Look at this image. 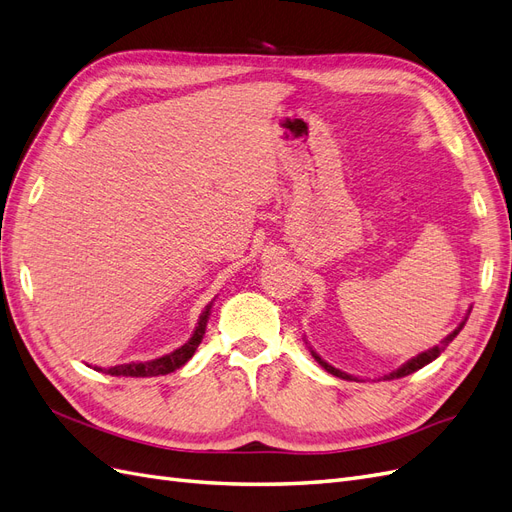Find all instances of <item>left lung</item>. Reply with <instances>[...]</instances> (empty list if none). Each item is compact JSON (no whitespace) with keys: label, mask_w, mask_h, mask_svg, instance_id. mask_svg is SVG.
Listing matches in <instances>:
<instances>
[{"label":"left lung","mask_w":512,"mask_h":512,"mask_svg":"<svg viewBox=\"0 0 512 512\" xmlns=\"http://www.w3.org/2000/svg\"><path fill=\"white\" fill-rule=\"evenodd\" d=\"M463 324H466V322H461L459 324V327L451 333V335H446L444 339H442V342L438 344V346H433V348H429L427 352H421V354H418V356H414V359H410L408 363H404V365H401L399 369H395V371H391V374L389 376H384L386 380H395V378H404V376H408V374H414V371H418V369H421V367H425V365H429L431 361H436L438 359V356L446 350V346L448 344H451L453 342V339L459 335V331L463 329ZM312 356H314V359L324 367V369H327L329 371V374H333V376H337V378H344V380H356V378H352V376H348V374H344V371H339V369H335L333 365H329L327 361H322L320 359V356L312 350Z\"/></svg>","instance_id":"8db88e82"}]
</instances>
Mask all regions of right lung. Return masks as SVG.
I'll return each mask as SVG.
<instances>
[{"mask_svg": "<svg viewBox=\"0 0 512 512\" xmlns=\"http://www.w3.org/2000/svg\"><path fill=\"white\" fill-rule=\"evenodd\" d=\"M209 312H211V303L207 305V309L203 312V316H200L198 320V327L194 331V335L190 337L188 344H183L181 348L173 350L170 354H164L160 356V359H153V361H145V363H126V365H117V367H108V369H102V367H94L98 371H102V374H111V376H130V378H151V376H166L170 374V371L179 369L181 365L188 363L198 344L203 342V335H205V329H207V320H209Z\"/></svg>", "mask_w": 512, "mask_h": 512, "instance_id": "obj_1", "label": "right lung"}]
</instances>
